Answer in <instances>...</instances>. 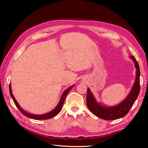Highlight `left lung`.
<instances>
[{
  "label": "left lung",
  "instance_id": "1",
  "mask_svg": "<svg viewBox=\"0 0 148 148\" xmlns=\"http://www.w3.org/2000/svg\"><path fill=\"white\" fill-rule=\"evenodd\" d=\"M130 57L134 62L136 69V77L133 87L127 99L121 104L113 107H104L97 103L89 88H87V105L89 110L95 116L104 120H115L124 117L128 114L130 109L133 106L135 101L140 93V68L135 57L132 56Z\"/></svg>",
  "mask_w": 148,
  "mask_h": 148
}]
</instances>
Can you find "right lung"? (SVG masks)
Returning a JSON list of instances; mask_svg holds the SVG:
<instances>
[{
	"label": "right lung",
	"instance_id": "1",
	"mask_svg": "<svg viewBox=\"0 0 148 148\" xmlns=\"http://www.w3.org/2000/svg\"><path fill=\"white\" fill-rule=\"evenodd\" d=\"M72 87H73V86L69 87V88L67 89L66 91H65L63 92V94H62V96H61V99H60V101L59 102V104L56 106V108L52 110L51 112H49V113L44 114V115H33V114H29V113H28V112H27L25 111H24V110L22 109L21 107H20V106L18 104V103L17 102L16 100L15 99V98L14 97V95L12 92L11 84H10L9 89H10V95H11L12 99H13L15 104H16V106H17V108H18L20 110V112H21V113L24 115V116H25L26 117H29V118H31V119H37V120H40V119H50V118H52V117H53L56 116H57V115L60 112H61V110L62 109V105H63V104H64V99H65V98H66L67 94L69 93V91L72 88Z\"/></svg>",
	"mask_w": 148,
	"mask_h": 148
}]
</instances>
